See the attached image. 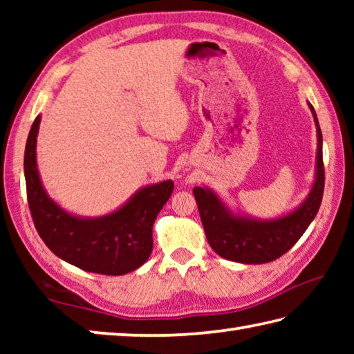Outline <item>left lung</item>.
Segmentation results:
<instances>
[{
  "label": "left lung",
  "instance_id": "obj_1",
  "mask_svg": "<svg viewBox=\"0 0 354 354\" xmlns=\"http://www.w3.org/2000/svg\"><path fill=\"white\" fill-rule=\"evenodd\" d=\"M317 124L319 151H317L315 183L306 201L297 211L283 218L257 221L232 215L218 196L209 189L195 187L201 223L207 242L218 256L242 263H266L287 253L308 230L319 212L325 189V167L322 154V131L314 107L309 104Z\"/></svg>",
  "mask_w": 354,
  "mask_h": 354
}]
</instances>
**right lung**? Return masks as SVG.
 Wrapping results in <instances>:
<instances>
[{"label": "right lung", "instance_id": "1", "mask_svg": "<svg viewBox=\"0 0 354 354\" xmlns=\"http://www.w3.org/2000/svg\"><path fill=\"white\" fill-rule=\"evenodd\" d=\"M39 124L40 117H35L25 148V178L29 211L41 241L57 257L86 272L117 277L139 268L151 254L154 220L175 184L148 185L104 217L70 215L48 198L41 187L35 162Z\"/></svg>", "mask_w": 354, "mask_h": 354}]
</instances>
